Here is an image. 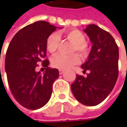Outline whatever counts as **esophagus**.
I'll return each instance as SVG.
<instances>
[{
  "instance_id": "34e87169",
  "label": "esophagus",
  "mask_w": 127,
  "mask_h": 127,
  "mask_svg": "<svg viewBox=\"0 0 127 127\" xmlns=\"http://www.w3.org/2000/svg\"><path fill=\"white\" fill-rule=\"evenodd\" d=\"M59 74H60V75H62V74L64 73V70H62V69H59Z\"/></svg>"
}]
</instances>
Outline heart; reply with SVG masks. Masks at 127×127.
<instances>
[{"mask_svg": "<svg viewBox=\"0 0 127 127\" xmlns=\"http://www.w3.org/2000/svg\"><path fill=\"white\" fill-rule=\"evenodd\" d=\"M64 36L73 44L72 52L77 51L82 58L88 56L89 48L86 44L85 34L78 30H71L64 32H61L59 35L56 33L50 34L46 39V49L51 54L56 53L60 45V37ZM80 62V57L78 54H73L71 55L57 54L52 60V66L59 69H68L73 66Z\"/></svg>", "mask_w": 127, "mask_h": 127, "instance_id": "b5f03b06", "label": "heart"}]
</instances>
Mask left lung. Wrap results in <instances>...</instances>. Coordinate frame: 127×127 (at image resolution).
Returning a JSON list of instances; mask_svg holds the SVG:
<instances>
[{"label":"left lung","instance_id":"8db88e82","mask_svg":"<svg viewBox=\"0 0 127 127\" xmlns=\"http://www.w3.org/2000/svg\"><path fill=\"white\" fill-rule=\"evenodd\" d=\"M93 46L88 61L81 66L90 71L87 77L76 75L71 85L72 93L78 102L87 106L102 102L114 88L118 77L119 49L110 33L95 25H89L83 30Z\"/></svg>","mask_w":127,"mask_h":127}]
</instances>
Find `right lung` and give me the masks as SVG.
<instances>
[{
    "mask_svg": "<svg viewBox=\"0 0 127 127\" xmlns=\"http://www.w3.org/2000/svg\"><path fill=\"white\" fill-rule=\"evenodd\" d=\"M56 28L45 21L34 22L17 32L7 48L5 68L10 90L17 102L29 110L39 109L49 102L59 77V70L49 68V60H44L46 39ZM40 62L46 68L43 75L36 71Z\"/></svg>",
    "mask_w": 127,
    "mask_h": 127,
    "instance_id": "add662e5",
    "label": "right lung"
}]
</instances>
